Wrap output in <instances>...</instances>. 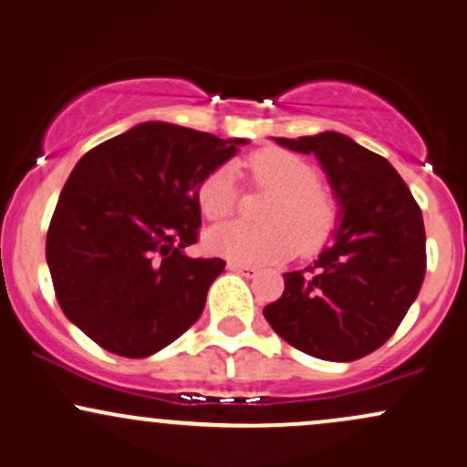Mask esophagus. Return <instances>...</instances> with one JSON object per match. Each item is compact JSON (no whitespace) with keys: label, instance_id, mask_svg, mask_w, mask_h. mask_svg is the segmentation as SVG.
I'll use <instances>...</instances> for the list:
<instances>
[{"label":"esophagus","instance_id":"34e87169","mask_svg":"<svg viewBox=\"0 0 467 467\" xmlns=\"http://www.w3.org/2000/svg\"><path fill=\"white\" fill-rule=\"evenodd\" d=\"M227 269H229V271H235V274H240V275H244V277H254V275H258V269H255V266H251V265H243V262H234V260H229V262H227Z\"/></svg>","mask_w":467,"mask_h":467}]
</instances>
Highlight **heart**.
Segmentation results:
<instances>
[{
  "label": "heart",
  "instance_id": "obj_1",
  "mask_svg": "<svg viewBox=\"0 0 467 467\" xmlns=\"http://www.w3.org/2000/svg\"><path fill=\"white\" fill-rule=\"evenodd\" d=\"M251 178L274 192L262 227L243 223L220 224L207 234V249L243 265H269L300 249L313 254L331 238L337 205L319 187V171L302 156L282 148H265L247 159ZM196 202L207 220H224L235 207L234 170L220 165L207 171L196 187Z\"/></svg>",
  "mask_w": 467,
  "mask_h": 467
}]
</instances>
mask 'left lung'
<instances>
[{"label":"left lung","instance_id":"1","mask_svg":"<svg viewBox=\"0 0 467 467\" xmlns=\"http://www.w3.org/2000/svg\"><path fill=\"white\" fill-rule=\"evenodd\" d=\"M316 154L339 202L333 243L316 265L285 274L265 317L285 342L328 361L373 353L397 331L426 275L421 209L384 156L339 132L275 139Z\"/></svg>","mask_w":467,"mask_h":467}]
</instances>
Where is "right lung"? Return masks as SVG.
Wrapping results in <instances>:
<instances>
[{
    "mask_svg": "<svg viewBox=\"0 0 467 467\" xmlns=\"http://www.w3.org/2000/svg\"><path fill=\"white\" fill-rule=\"evenodd\" d=\"M244 143L150 120L81 156L46 260L61 311L99 347L148 358L201 317L224 260L185 255L201 227L196 187Z\"/></svg>",
    "mask_w": 467,
    "mask_h": 467,
    "instance_id": "right-lung-1",
    "label": "right lung"
}]
</instances>
